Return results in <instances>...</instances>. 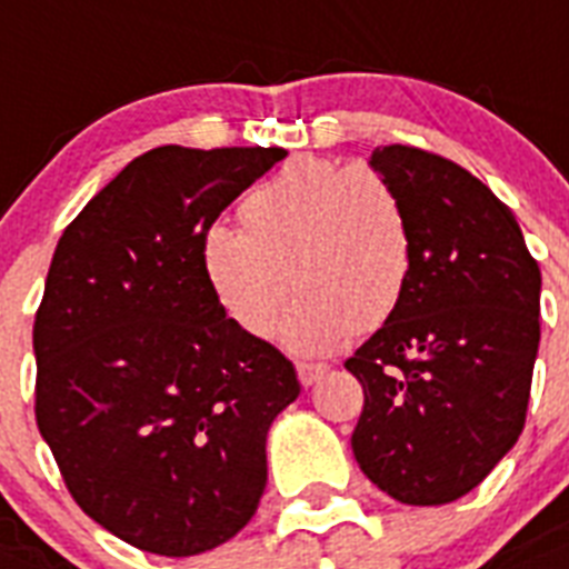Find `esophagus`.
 <instances>
[{"instance_id": "esophagus-1", "label": "esophagus", "mask_w": 569, "mask_h": 569, "mask_svg": "<svg viewBox=\"0 0 569 569\" xmlns=\"http://www.w3.org/2000/svg\"><path fill=\"white\" fill-rule=\"evenodd\" d=\"M295 368H298L300 386H312V382H316L318 377H325V371H327V365H321V362H298Z\"/></svg>"}]
</instances>
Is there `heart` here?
<instances>
[{
    "label": "heart",
    "mask_w": 569,
    "mask_h": 569,
    "mask_svg": "<svg viewBox=\"0 0 569 569\" xmlns=\"http://www.w3.org/2000/svg\"><path fill=\"white\" fill-rule=\"evenodd\" d=\"M239 224H210L201 266L221 312L269 339L289 292L286 341L321 353L380 330L403 307L415 228L403 196L368 166L295 157L242 198Z\"/></svg>",
    "instance_id": "heart-1"
}]
</instances>
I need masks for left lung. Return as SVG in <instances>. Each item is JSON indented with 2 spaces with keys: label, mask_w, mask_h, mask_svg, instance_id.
<instances>
[{
  "label": "left lung",
  "mask_w": 569,
  "mask_h": 569,
  "mask_svg": "<svg viewBox=\"0 0 569 569\" xmlns=\"http://www.w3.org/2000/svg\"><path fill=\"white\" fill-rule=\"evenodd\" d=\"M403 196L415 269L403 307L345 362L365 391L353 456L380 491L445 506L523 432L540 341V269L511 210L447 157L371 151Z\"/></svg>",
  "instance_id": "8db88e82"
}]
</instances>
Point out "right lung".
<instances>
[{"instance_id":"right-lung-1","label":"right lung","mask_w":569,"mask_h":569,"mask_svg":"<svg viewBox=\"0 0 569 569\" xmlns=\"http://www.w3.org/2000/svg\"><path fill=\"white\" fill-rule=\"evenodd\" d=\"M283 149L160 146L124 166L54 248L34 316V418L87 517L154 556L242 529L266 488L292 362L212 295L201 237Z\"/></svg>"}]
</instances>
